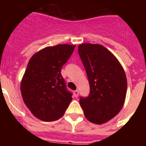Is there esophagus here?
Instances as JSON below:
<instances>
[{
  "mask_svg": "<svg viewBox=\"0 0 146 146\" xmlns=\"http://www.w3.org/2000/svg\"><path fill=\"white\" fill-rule=\"evenodd\" d=\"M73 94H74V96L76 98H77L78 96H79V91L78 90H75V91L73 92Z\"/></svg>",
  "mask_w": 146,
  "mask_h": 146,
  "instance_id": "1",
  "label": "esophagus"
}]
</instances>
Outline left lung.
I'll list each match as a JSON object with an SVG mask.
<instances>
[{
  "instance_id": "left-lung-1",
  "label": "left lung",
  "mask_w": 146,
  "mask_h": 146,
  "mask_svg": "<svg viewBox=\"0 0 146 146\" xmlns=\"http://www.w3.org/2000/svg\"><path fill=\"white\" fill-rule=\"evenodd\" d=\"M78 52L86 71L90 86L87 98L80 104L90 122L102 124L117 115L124 104L127 80L117 57L103 45L83 43Z\"/></svg>"
}]
</instances>
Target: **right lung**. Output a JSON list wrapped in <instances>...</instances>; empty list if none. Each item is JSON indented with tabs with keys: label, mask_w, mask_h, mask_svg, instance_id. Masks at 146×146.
<instances>
[{
	"label": "right lung",
	"mask_w": 146,
	"mask_h": 146,
	"mask_svg": "<svg viewBox=\"0 0 146 146\" xmlns=\"http://www.w3.org/2000/svg\"><path fill=\"white\" fill-rule=\"evenodd\" d=\"M75 47L68 44L46 47L29 60L20 90L25 104L38 119L47 122L58 120L73 99L60 71Z\"/></svg>",
	"instance_id": "obj_1"
}]
</instances>
